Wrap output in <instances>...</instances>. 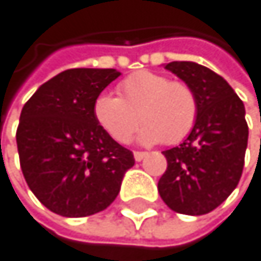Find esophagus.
<instances>
[{
    "mask_svg": "<svg viewBox=\"0 0 261 261\" xmlns=\"http://www.w3.org/2000/svg\"><path fill=\"white\" fill-rule=\"evenodd\" d=\"M133 155H135V160H136V161H142L148 153H147V152H135Z\"/></svg>",
    "mask_w": 261,
    "mask_h": 261,
    "instance_id": "esophagus-1",
    "label": "esophagus"
}]
</instances>
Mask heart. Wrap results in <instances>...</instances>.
I'll use <instances>...</instances> for the list:
<instances>
[{
    "instance_id": "obj_1",
    "label": "heart",
    "mask_w": 261,
    "mask_h": 261,
    "mask_svg": "<svg viewBox=\"0 0 261 261\" xmlns=\"http://www.w3.org/2000/svg\"><path fill=\"white\" fill-rule=\"evenodd\" d=\"M119 97L101 94L94 101L100 126L117 142H126L141 122L138 139L144 144H177L196 125L199 101L191 87L167 76L142 70L126 76Z\"/></svg>"
}]
</instances>
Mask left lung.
Segmentation results:
<instances>
[{
	"mask_svg": "<svg viewBox=\"0 0 261 261\" xmlns=\"http://www.w3.org/2000/svg\"><path fill=\"white\" fill-rule=\"evenodd\" d=\"M196 92L199 116L188 138L164 150L167 169L158 181L164 203L181 215L213 212L237 188L247 148L246 109L230 84L189 61L164 65Z\"/></svg>",
	"mask_w": 261,
	"mask_h": 261,
	"instance_id": "1",
	"label": "left lung"
}]
</instances>
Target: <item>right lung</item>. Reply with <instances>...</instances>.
Listing matches in <instances>:
<instances>
[{
	"mask_svg": "<svg viewBox=\"0 0 261 261\" xmlns=\"http://www.w3.org/2000/svg\"><path fill=\"white\" fill-rule=\"evenodd\" d=\"M120 76L116 68H70L26 101L17 128L21 172L34 196L65 218L114 202L133 153L100 126L94 101Z\"/></svg>",
	"mask_w": 261,
	"mask_h": 261,
	"instance_id": "right-lung-1",
	"label": "right lung"
}]
</instances>
